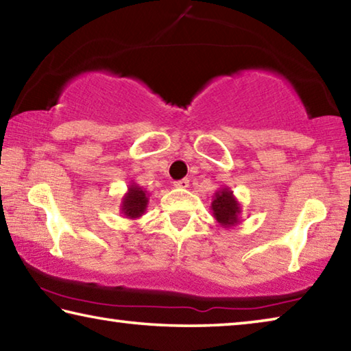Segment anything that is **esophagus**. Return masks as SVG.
Here are the masks:
<instances>
[{"label":"esophagus","mask_w":351,"mask_h":351,"mask_svg":"<svg viewBox=\"0 0 351 351\" xmlns=\"http://www.w3.org/2000/svg\"><path fill=\"white\" fill-rule=\"evenodd\" d=\"M173 186H175L176 189H187V187H189V180H187V178H184V180L175 181Z\"/></svg>","instance_id":"34e87169"}]
</instances>
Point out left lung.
Instances as JSON below:
<instances>
[{
	"label": "left lung",
	"mask_w": 351,
	"mask_h": 351,
	"mask_svg": "<svg viewBox=\"0 0 351 351\" xmlns=\"http://www.w3.org/2000/svg\"><path fill=\"white\" fill-rule=\"evenodd\" d=\"M210 210L213 213V218L217 219V223L224 229L234 228V226L240 224L241 221V204L228 186L219 187L213 193Z\"/></svg>",
	"instance_id": "obj_1"
}]
</instances>
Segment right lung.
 <instances>
[{"instance_id": "add662e5", "label": "right lung", "mask_w": 351, "mask_h": 351, "mask_svg": "<svg viewBox=\"0 0 351 351\" xmlns=\"http://www.w3.org/2000/svg\"><path fill=\"white\" fill-rule=\"evenodd\" d=\"M148 199H150V195L144 187L136 182H130L127 193L122 197L121 213L128 219H138L145 213Z\"/></svg>"}]
</instances>
